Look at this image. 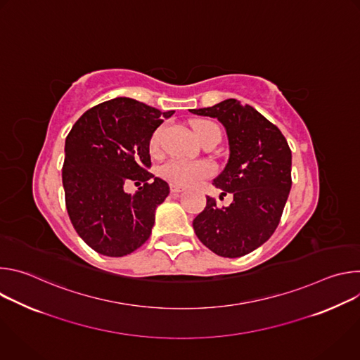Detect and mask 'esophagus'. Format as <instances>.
<instances>
[{
	"instance_id": "obj_1",
	"label": "esophagus",
	"mask_w": 360,
	"mask_h": 360,
	"mask_svg": "<svg viewBox=\"0 0 360 360\" xmlns=\"http://www.w3.org/2000/svg\"><path fill=\"white\" fill-rule=\"evenodd\" d=\"M184 189L179 186V185H175V184H171V193L172 195H179Z\"/></svg>"
}]
</instances>
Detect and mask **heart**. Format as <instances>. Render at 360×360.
Wrapping results in <instances>:
<instances>
[{
  "instance_id": "obj_1",
  "label": "heart",
  "mask_w": 360,
  "mask_h": 360,
  "mask_svg": "<svg viewBox=\"0 0 360 360\" xmlns=\"http://www.w3.org/2000/svg\"><path fill=\"white\" fill-rule=\"evenodd\" d=\"M162 131H164L162 128L157 129L155 132H153V135L149 141V148H150V152H153V153H157L161 148ZM193 131L202 142L208 135H211L214 132H219V128L211 121L199 120V121L193 122ZM214 172H215V168L210 162H205V161L193 162V161L179 160V158L168 161L160 169V174L164 179H167L171 184L179 185V186L198 185L203 179L212 176Z\"/></svg>"
}]
</instances>
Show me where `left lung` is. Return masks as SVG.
Returning <instances> with one entry per match:
<instances>
[{"instance_id": "1", "label": "left lung", "mask_w": 360, "mask_h": 360, "mask_svg": "<svg viewBox=\"0 0 360 360\" xmlns=\"http://www.w3.org/2000/svg\"><path fill=\"white\" fill-rule=\"evenodd\" d=\"M191 112L218 118L225 127L229 160L214 185L222 189L219 198L233 195L222 208L207 196V207L192 225L212 252L239 258L264 245L279 225L292 186V152L276 125L233 98Z\"/></svg>"}]
</instances>
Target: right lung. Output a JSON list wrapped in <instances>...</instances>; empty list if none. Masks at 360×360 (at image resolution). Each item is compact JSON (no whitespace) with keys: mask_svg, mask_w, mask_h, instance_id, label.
I'll use <instances>...</instances> for the list:
<instances>
[{"mask_svg":"<svg viewBox=\"0 0 360 360\" xmlns=\"http://www.w3.org/2000/svg\"><path fill=\"white\" fill-rule=\"evenodd\" d=\"M174 112L121 96L88 110L70 131L63 167L67 211L98 253L120 258L148 240L157 207L169 193L164 179L148 172L149 141ZM129 180L144 184L134 195L124 192Z\"/></svg>","mask_w":360,"mask_h":360,"instance_id":"add662e5","label":"right lung"}]
</instances>
